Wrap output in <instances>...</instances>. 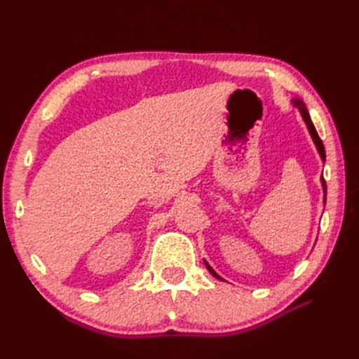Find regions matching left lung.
I'll return each mask as SVG.
<instances>
[{"label":"left lung","instance_id":"obj_1","mask_svg":"<svg viewBox=\"0 0 359 359\" xmlns=\"http://www.w3.org/2000/svg\"><path fill=\"white\" fill-rule=\"evenodd\" d=\"M293 104H295L298 109H299V112H301V115H302V118H304V121H306V124H307V127H309V132H310V135H311V137H313V140H314V144H316V148H318V151H319V154H320V157H322V160L325 161V147H323V144H322V140H320V137H319V135H318V132H316V128H314V126H313V123H311V118H310V114H309V111H307V107H306V104H304V102L302 100H298V99H295L293 100ZM322 180V186H323V193H325V198H327V184H325V180L323 178H320ZM325 198H323V201H325ZM205 265H206V268H208V271L210 273L215 277V278H219V280H222V277L215 273V271L205 262Z\"/></svg>","mask_w":359,"mask_h":359}]
</instances>
